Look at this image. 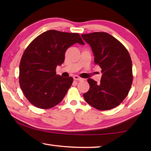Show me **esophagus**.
Returning a JSON list of instances; mask_svg holds the SVG:
<instances>
[{"mask_svg":"<svg viewBox=\"0 0 151 151\" xmlns=\"http://www.w3.org/2000/svg\"><path fill=\"white\" fill-rule=\"evenodd\" d=\"M73 78H74V80H75V81H83V78H81V77H79V76H77V75L74 76H73Z\"/></svg>","mask_w":151,"mask_h":151,"instance_id":"obj_1","label":"esophagus"}]
</instances>
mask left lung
I'll return each mask as SVG.
<instances>
[{
  "instance_id": "left-lung-1",
  "label": "left lung",
  "mask_w": 151,
  "mask_h": 151,
  "mask_svg": "<svg viewBox=\"0 0 151 151\" xmlns=\"http://www.w3.org/2000/svg\"><path fill=\"white\" fill-rule=\"evenodd\" d=\"M91 46L94 63L101 68V82L88 79L90 85L83 94L86 103L100 111L119 105L126 98L132 83V60L127 48L118 40L103 32L81 35Z\"/></svg>"
}]
</instances>
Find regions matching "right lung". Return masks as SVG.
<instances>
[{"mask_svg":"<svg viewBox=\"0 0 151 151\" xmlns=\"http://www.w3.org/2000/svg\"><path fill=\"white\" fill-rule=\"evenodd\" d=\"M75 43L85 45L78 33L47 30L30 43L19 66V83L24 96L39 109L60 103L73 82L56 74L65 60L66 50Z\"/></svg>","mask_w":151,"mask_h":151,"instance_id":"right-lung-1","label":"right lung"}]
</instances>
